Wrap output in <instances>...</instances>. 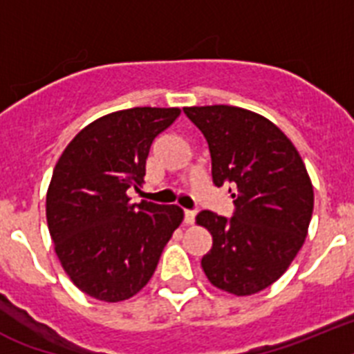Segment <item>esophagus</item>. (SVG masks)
<instances>
[{
    "mask_svg": "<svg viewBox=\"0 0 354 354\" xmlns=\"http://www.w3.org/2000/svg\"><path fill=\"white\" fill-rule=\"evenodd\" d=\"M185 224H192L196 221V212L194 210H185Z\"/></svg>",
    "mask_w": 354,
    "mask_h": 354,
    "instance_id": "1",
    "label": "esophagus"
}]
</instances>
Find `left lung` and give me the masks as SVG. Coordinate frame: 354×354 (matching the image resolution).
Returning a JSON list of instances; mask_svg holds the SVG:
<instances>
[{
    "label": "left lung",
    "mask_w": 354,
    "mask_h": 354,
    "mask_svg": "<svg viewBox=\"0 0 354 354\" xmlns=\"http://www.w3.org/2000/svg\"><path fill=\"white\" fill-rule=\"evenodd\" d=\"M183 112L207 139L215 185L236 189L232 219L210 210L196 217L212 233L203 270L221 290L257 294L288 269L308 233L313 187L305 164L287 135L251 110L212 104Z\"/></svg>",
    "instance_id": "obj_1"
}]
</instances>
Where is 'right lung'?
Wrapping results in <instances>:
<instances>
[{
  "label": "right lung",
  "instance_id": "1",
  "mask_svg": "<svg viewBox=\"0 0 354 354\" xmlns=\"http://www.w3.org/2000/svg\"><path fill=\"white\" fill-rule=\"evenodd\" d=\"M180 109L135 106L96 119L67 144L55 165L46 217L55 253L82 292L104 303L130 299L151 279L183 221L176 205L130 203L146 158Z\"/></svg>",
  "mask_w": 354,
  "mask_h": 354
}]
</instances>
